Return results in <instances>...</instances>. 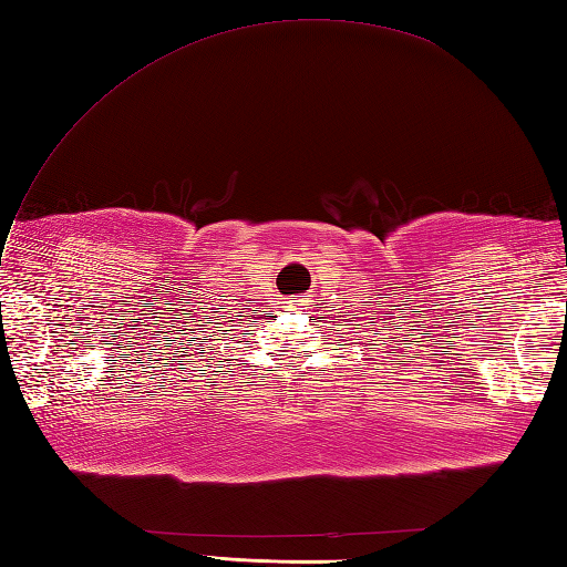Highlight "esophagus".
<instances>
[{"mask_svg":"<svg viewBox=\"0 0 567 567\" xmlns=\"http://www.w3.org/2000/svg\"><path fill=\"white\" fill-rule=\"evenodd\" d=\"M290 309H305V299H290Z\"/></svg>","mask_w":567,"mask_h":567,"instance_id":"34e87169","label":"esophagus"}]
</instances>
